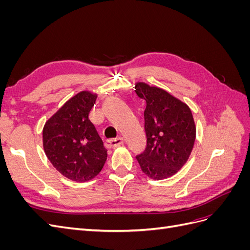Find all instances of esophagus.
<instances>
[{"mask_svg":"<svg viewBox=\"0 0 250 250\" xmlns=\"http://www.w3.org/2000/svg\"><path fill=\"white\" fill-rule=\"evenodd\" d=\"M124 140L122 138H117V139H111L105 142V146L108 148H116L121 145H123Z\"/></svg>","mask_w":250,"mask_h":250,"instance_id":"34e87169","label":"esophagus"}]
</instances>
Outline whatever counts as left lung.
Segmentation results:
<instances>
[{
    "label": "left lung",
    "instance_id": "8db88e82",
    "mask_svg": "<svg viewBox=\"0 0 250 250\" xmlns=\"http://www.w3.org/2000/svg\"><path fill=\"white\" fill-rule=\"evenodd\" d=\"M135 93L146 102L144 111L147 146L137 155L142 171L152 179L168 178L187 163L196 139L192 111L165 89L135 83Z\"/></svg>",
    "mask_w": 250,
    "mask_h": 250
}]
</instances>
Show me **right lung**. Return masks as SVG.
Returning a JSON list of instances; mask_svg holds the SVG:
<instances>
[{"mask_svg":"<svg viewBox=\"0 0 250 250\" xmlns=\"http://www.w3.org/2000/svg\"><path fill=\"white\" fill-rule=\"evenodd\" d=\"M97 95L83 90L67 100L43 126V150L54 168L77 183L93 179L102 170L107 150L88 115Z\"/></svg>","mask_w":250,"mask_h":250,"instance_id":"add662e5","label":"right lung"}]
</instances>
